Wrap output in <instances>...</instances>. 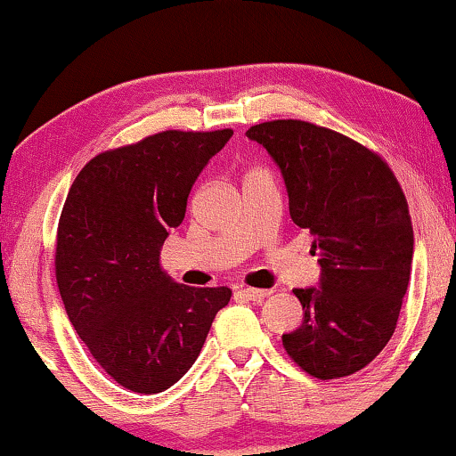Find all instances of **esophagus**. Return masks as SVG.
I'll list each match as a JSON object with an SVG mask.
<instances>
[{"mask_svg": "<svg viewBox=\"0 0 456 456\" xmlns=\"http://www.w3.org/2000/svg\"><path fill=\"white\" fill-rule=\"evenodd\" d=\"M240 295L245 297V298H248V301H261V298H265V297H270L272 295V290H264V289H240Z\"/></svg>", "mask_w": 456, "mask_h": 456, "instance_id": "obj_1", "label": "esophagus"}]
</instances>
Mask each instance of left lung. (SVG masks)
<instances>
[{
  "label": "left lung",
  "mask_w": 456,
  "mask_h": 456,
  "mask_svg": "<svg viewBox=\"0 0 456 456\" xmlns=\"http://www.w3.org/2000/svg\"><path fill=\"white\" fill-rule=\"evenodd\" d=\"M247 136L276 161L292 222L320 257L317 286L292 290L305 315L282 345L314 378L351 376L388 345L407 292L415 240L404 192L379 155L330 128L273 120Z\"/></svg>",
  "instance_id": "left-lung-1"
}]
</instances>
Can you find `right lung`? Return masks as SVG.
<instances>
[{"mask_svg": "<svg viewBox=\"0 0 456 456\" xmlns=\"http://www.w3.org/2000/svg\"><path fill=\"white\" fill-rule=\"evenodd\" d=\"M232 130L166 133L99 153L70 186L58 226L55 280L68 320L111 379L139 395L178 382L232 290L195 289L161 270L189 192Z\"/></svg>", "mask_w": 456, "mask_h": 456, "instance_id": "1", "label": "right lung"}]
</instances>
